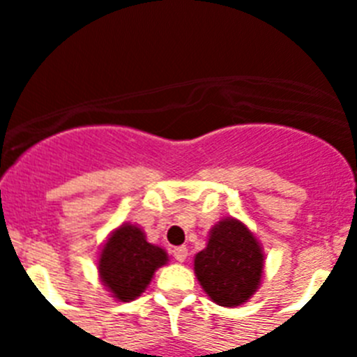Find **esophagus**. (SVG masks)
I'll return each instance as SVG.
<instances>
[{"label": "esophagus", "instance_id": "esophagus-1", "mask_svg": "<svg viewBox=\"0 0 357 357\" xmlns=\"http://www.w3.org/2000/svg\"><path fill=\"white\" fill-rule=\"evenodd\" d=\"M172 255L175 257V261H178V263H184V261L188 259V248H185V247H175L172 250Z\"/></svg>", "mask_w": 357, "mask_h": 357}]
</instances>
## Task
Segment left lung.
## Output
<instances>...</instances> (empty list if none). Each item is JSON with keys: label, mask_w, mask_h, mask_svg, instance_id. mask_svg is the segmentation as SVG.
<instances>
[{"label": "left lung", "mask_w": 357, "mask_h": 357, "mask_svg": "<svg viewBox=\"0 0 357 357\" xmlns=\"http://www.w3.org/2000/svg\"><path fill=\"white\" fill-rule=\"evenodd\" d=\"M264 257L250 230L234 218L213 227L209 243L195 257L202 288L218 305L236 307L247 302L261 284Z\"/></svg>", "instance_id": "1"}]
</instances>
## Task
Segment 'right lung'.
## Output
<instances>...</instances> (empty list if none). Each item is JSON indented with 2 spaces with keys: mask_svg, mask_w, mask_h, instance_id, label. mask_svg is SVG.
<instances>
[{
  "mask_svg": "<svg viewBox=\"0 0 357 357\" xmlns=\"http://www.w3.org/2000/svg\"><path fill=\"white\" fill-rule=\"evenodd\" d=\"M166 261V252L148 243L139 227L125 223L103 245L98 272L103 286L118 301L130 302L146 289L157 268Z\"/></svg>",
  "mask_w": 357,
  "mask_h": 357,
  "instance_id": "add662e5",
  "label": "right lung"
}]
</instances>
